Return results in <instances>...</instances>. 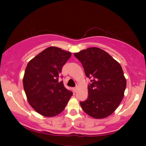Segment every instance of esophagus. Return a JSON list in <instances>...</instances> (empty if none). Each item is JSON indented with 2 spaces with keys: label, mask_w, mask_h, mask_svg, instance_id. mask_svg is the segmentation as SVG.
<instances>
[{
  "label": "esophagus",
  "mask_w": 146,
  "mask_h": 146,
  "mask_svg": "<svg viewBox=\"0 0 146 146\" xmlns=\"http://www.w3.org/2000/svg\"><path fill=\"white\" fill-rule=\"evenodd\" d=\"M77 89H78V88H77V87H74V88H72V90H73L74 92H76Z\"/></svg>",
  "instance_id": "esophagus-1"
}]
</instances>
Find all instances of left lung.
<instances>
[{"mask_svg":"<svg viewBox=\"0 0 146 146\" xmlns=\"http://www.w3.org/2000/svg\"><path fill=\"white\" fill-rule=\"evenodd\" d=\"M90 79L87 100L82 108L94 118H104L114 111L123 97L126 80L120 64L99 48H89L74 54Z\"/></svg>","mask_w":146,"mask_h":146,"instance_id":"1","label":"left lung"}]
</instances>
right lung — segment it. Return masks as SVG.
<instances>
[{
  "instance_id": "obj_1",
  "label": "right lung",
  "mask_w": 146,
  "mask_h": 146,
  "mask_svg": "<svg viewBox=\"0 0 146 146\" xmlns=\"http://www.w3.org/2000/svg\"><path fill=\"white\" fill-rule=\"evenodd\" d=\"M71 53L48 47L28 63L23 86L30 105L46 117L55 116L64 110L72 96L59 80L62 68Z\"/></svg>"
}]
</instances>
